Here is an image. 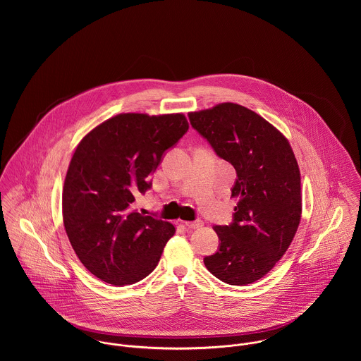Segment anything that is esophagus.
Returning <instances> with one entry per match:
<instances>
[{
	"mask_svg": "<svg viewBox=\"0 0 361 361\" xmlns=\"http://www.w3.org/2000/svg\"><path fill=\"white\" fill-rule=\"evenodd\" d=\"M185 224V226H188L189 229H199L202 225H203V222L202 221H186V222H183Z\"/></svg>",
	"mask_w": 361,
	"mask_h": 361,
	"instance_id": "1",
	"label": "esophagus"
}]
</instances>
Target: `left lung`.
Instances as JSON below:
<instances>
[{
    "label": "left lung",
    "instance_id": "8db88e82",
    "mask_svg": "<svg viewBox=\"0 0 361 361\" xmlns=\"http://www.w3.org/2000/svg\"><path fill=\"white\" fill-rule=\"evenodd\" d=\"M193 129L236 169L229 225H215L221 240L207 269L229 285H249L285 255L302 216L300 171L286 137L255 111L224 103L190 112Z\"/></svg>",
    "mask_w": 361,
    "mask_h": 361
}]
</instances>
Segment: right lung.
<instances>
[{
	"mask_svg": "<svg viewBox=\"0 0 361 361\" xmlns=\"http://www.w3.org/2000/svg\"><path fill=\"white\" fill-rule=\"evenodd\" d=\"M188 129L183 114H119L76 147L62 192L63 225L76 256L104 282L142 281L173 236L172 224L137 212L133 203Z\"/></svg>",
	"mask_w": 361,
	"mask_h": 361,
	"instance_id": "right-lung-1",
	"label": "right lung"
}]
</instances>
